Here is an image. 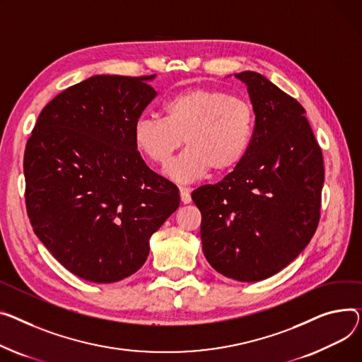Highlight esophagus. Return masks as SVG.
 <instances>
[{
    "label": "esophagus",
    "mask_w": 362,
    "mask_h": 362,
    "mask_svg": "<svg viewBox=\"0 0 362 362\" xmlns=\"http://www.w3.org/2000/svg\"><path fill=\"white\" fill-rule=\"evenodd\" d=\"M179 192H180V201H182V204H190V201H192L190 190L186 189V187H180Z\"/></svg>",
    "instance_id": "esophagus-1"
}]
</instances>
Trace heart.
Listing matches in <instances>:
<instances>
[{
    "label": "heart",
    "instance_id": "1",
    "mask_svg": "<svg viewBox=\"0 0 362 362\" xmlns=\"http://www.w3.org/2000/svg\"><path fill=\"white\" fill-rule=\"evenodd\" d=\"M164 119L139 117L132 129L136 150L158 167H167L182 148L187 150L168 168L173 180L186 183L233 172L246 158L256 129L253 106L226 91L206 87L176 93L164 106Z\"/></svg>",
    "mask_w": 362,
    "mask_h": 362
}]
</instances>
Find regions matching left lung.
<instances>
[{
	"mask_svg": "<svg viewBox=\"0 0 362 362\" xmlns=\"http://www.w3.org/2000/svg\"><path fill=\"white\" fill-rule=\"evenodd\" d=\"M256 115L252 147L221 182L192 192L202 250L221 275L256 282L288 267L320 220L323 156L304 107L259 72L234 74Z\"/></svg>",
	"mask_w": 362,
	"mask_h": 362,
	"instance_id": "8db88e82",
	"label": "left lung"
}]
</instances>
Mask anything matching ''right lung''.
Returning a JSON list of instances; mask_svg holds the SVG:
<instances>
[{
    "label": "right lung",
    "mask_w": 362,
    "mask_h": 362,
    "mask_svg": "<svg viewBox=\"0 0 362 362\" xmlns=\"http://www.w3.org/2000/svg\"><path fill=\"white\" fill-rule=\"evenodd\" d=\"M154 76H94L40 112L24 151L26 208L35 234L74 275L110 284L135 274L150 237L180 204L153 172L132 129L157 95Z\"/></svg>",
    "instance_id": "obj_1"
}]
</instances>
